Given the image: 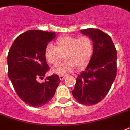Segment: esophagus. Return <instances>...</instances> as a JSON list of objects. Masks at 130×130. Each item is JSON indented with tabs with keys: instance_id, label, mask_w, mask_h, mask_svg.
<instances>
[{
	"instance_id": "esophagus-1",
	"label": "esophagus",
	"mask_w": 130,
	"mask_h": 130,
	"mask_svg": "<svg viewBox=\"0 0 130 130\" xmlns=\"http://www.w3.org/2000/svg\"><path fill=\"white\" fill-rule=\"evenodd\" d=\"M66 77V75H59V79H61V80H63V79H64Z\"/></svg>"
}]
</instances>
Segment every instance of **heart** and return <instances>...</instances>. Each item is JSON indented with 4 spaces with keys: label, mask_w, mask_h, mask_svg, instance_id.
Returning <instances> with one entry per match:
<instances>
[{
    "label": "heart",
    "mask_w": 130,
    "mask_h": 130,
    "mask_svg": "<svg viewBox=\"0 0 130 130\" xmlns=\"http://www.w3.org/2000/svg\"><path fill=\"white\" fill-rule=\"evenodd\" d=\"M57 47L48 44L45 48L44 55L51 65L59 64L65 57L64 62L53 69L54 73L63 75L74 70L83 68L88 63L93 53V42L90 38H77L70 36L61 37L56 41Z\"/></svg>",
    "instance_id": "b5f03b06"
}]
</instances>
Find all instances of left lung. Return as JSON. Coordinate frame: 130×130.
Listing matches in <instances>:
<instances>
[{
    "label": "left lung",
    "mask_w": 130,
    "mask_h": 130,
    "mask_svg": "<svg viewBox=\"0 0 130 130\" xmlns=\"http://www.w3.org/2000/svg\"><path fill=\"white\" fill-rule=\"evenodd\" d=\"M93 42L88 65L77 75L73 97L84 105H94L104 99L117 75V51L110 36L99 29H82Z\"/></svg>",
    "instance_id": "obj_1"
}]
</instances>
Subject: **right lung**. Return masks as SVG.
<instances>
[{
    "label": "right lung",
    "instance_id": "right-lung-1",
    "mask_svg": "<svg viewBox=\"0 0 130 130\" xmlns=\"http://www.w3.org/2000/svg\"><path fill=\"white\" fill-rule=\"evenodd\" d=\"M55 32L28 30L15 40L7 57L8 76L17 94L27 105L40 107L55 95L60 79L53 74L39 83L49 66L44 52L49 42L55 38Z\"/></svg>",
    "mask_w": 130,
    "mask_h": 130
}]
</instances>
